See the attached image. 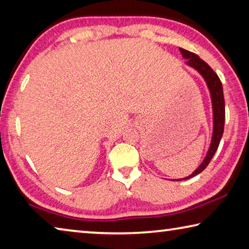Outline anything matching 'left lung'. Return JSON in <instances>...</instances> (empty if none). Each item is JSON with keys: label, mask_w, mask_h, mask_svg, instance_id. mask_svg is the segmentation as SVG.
Wrapping results in <instances>:
<instances>
[{"label": "left lung", "mask_w": 249, "mask_h": 249, "mask_svg": "<svg viewBox=\"0 0 249 249\" xmlns=\"http://www.w3.org/2000/svg\"><path fill=\"white\" fill-rule=\"evenodd\" d=\"M180 52L182 53V57L187 59L185 64L199 71L200 74L204 78L206 84H208L209 87L211 99H212V107H213V136H212V142H211L210 149L208 151V154H206V157L204 158L203 162L201 163L199 168H197V169L193 172L191 176H189L184 179H179L181 181V180L192 178V177L199 175L200 172L203 171L205 168L208 167L211 159L213 158L214 154H215V151L217 150V147L220 145L223 132H224L225 101H224V94H223V87H222L221 80L218 78V75L214 72L213 69L211 68L205 61L202 60L197 54L193 53L191 52H188V50L182 49V48H180Z\"/></svg>", "instance_id": "left-lung-1"}]
</instances>
